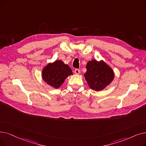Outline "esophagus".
Listing matches in <instances>:
<instances>
[{
  "instance_id": "esophagus-1",
  "label": "esophagus",
  "mask_w": 146,
  "mask_h": 146,
  "mask_svg": "<svg viewBox=\"0 0 146 146\" xmlns=\"http://www.w3.org/2000/svg\"><path fill=\"white\" fill-rule=\"evenodd\" d=\"M74 73H75V74H79L80 73V70L79 69H75L74 70Z\"/></svg>"
}]
</instances>
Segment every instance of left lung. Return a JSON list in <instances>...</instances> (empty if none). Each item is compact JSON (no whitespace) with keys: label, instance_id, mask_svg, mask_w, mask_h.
Returning a JSON list of instances; mask_svg holds the SVG:
<instances>
[{"label":"left lung","instance_id":"8db88e82","mask_svg":"<svg viewBox=\"0 0 146 146\" xmlns=\"http://www.w3.org/2000/svg\"><path fill=\"white\" fill-rule=\"evenodd\" d=\"M86 68L85 79L89 86L94 91H102L111 84L115 77L112 68L102 60L88 61Z\"/></svg>","mask_w":146,"mask_h":146}]
</instances>
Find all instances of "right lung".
I'll list each match as a JSON object with an SVG mask.
<instances>
[{"mask_svg": "<svg viewBox=\"0 0 146 146\" xmlns=\"http://www.w3.org/2000/svg\"><path fill=\"white\" fill-rule=\"evenodd\" d=\"M71 68L61 60L49 63L42 70V79L46 84L54 88H59L65 79L72 75Z\"/></svg>", "mask_w": 146, "mask_h": 146, "instance_id": "1", "label": "right lung"}]
</instances>
